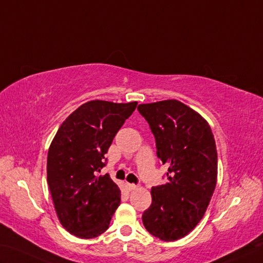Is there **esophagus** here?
I'll list each match as a JSON object with an SVG mask.
<instances>
[{
	"instance_id": "esophagus-1",
	"label": "esophagus",
	"mask_w": 263,
	"mask_h": 263,
	"mask_svg": "<svg viewBox=\"0 0 263 263\" xmlns=\"http://www.w3.org/2000/svg\"><path fill=\"white\" fill-rule=\"evenodd\" d=\"M126 187L128 188L129 191H134L137 188V186L135 185V183H126Z\"/></svg>"
}]
</instances>
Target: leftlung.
I'll return each instance as SVG.
<instances>
[{
	"instance_id": "1",
	"label": "left lung",
	"mask_w": 263,
	"mask_h": 263,
	"mask_svg": "<svg viewBox=\"0 0 263 263\" xmlns=\"http://www.w3.org/2000/svg\"><path fill=\"white\" fill-rule=\"evenodd\" d=\"M155 136L167 182L151 190L142 215L145 229L164 241L187 236L203 217L217 181V150L208 122L176 99L139 105Z\"/></svg>"
}]
</instances>
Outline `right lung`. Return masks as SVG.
<instances>
[{
  "label": "right lung",
  "instance_id": "add662e5",
  "mask_svg": "<svg viewBox=\"0 0 263 263\" xmlns=\"http://www.w3.org/2000/svg\"><path fill=\"white\" fill-rule=\"evenodd\" d=\"M136 106V101H87L64 120L49 146V191L60 223L73 236H100L120 205L117 183L108 174L98 173L114 136Z\"/></svg>",
  "mask_w": 263,
  "mask_h": 263
}]
</instances>
